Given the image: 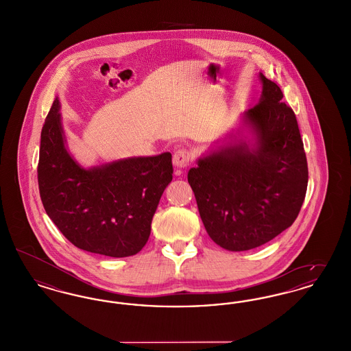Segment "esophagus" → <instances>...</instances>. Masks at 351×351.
<instances>
[{
    "instance_id": "1",
    "label": "esophagus",
    "mask_w": 351,
    "mask_h": 351,
    "mask_svg": "<svg viewBox=\"0 0 351 351\" xmlns=\"http://www.w3.org/2000/svg\"><path fill=\"white\" fill-rule=\"evenodd\" d=\"M192 159H193L192 152L188 150V149H184V147L183 149H179V150L175 151L173 158H172L173 165L179 168L188 167L189 163L192 162Z\"/></svg>"
}]
</instances>
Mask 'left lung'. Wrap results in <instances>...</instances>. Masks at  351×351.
I'll list each match as a JSON object with an SVG mask.
<instances>
[{
  "label": "left lung",
  "instance_id": "obj_1",
  "mask_svg": "<svg viewBox=\"0 0 351 351\" xmlns=\"http://www.w3.org/2000/svg\"><path fill=\"white\" fill-rule=\"evenodd\" d=\"M261 79V101L246 112L256 150L229 146L188 172L204 226L226 250H251L279 235L299 216L306 193L308 163L296 116L282 89L262 73Z\"/></svg>",
  "mask_w": 351,
  "mask_h": 351
}]
</instances>
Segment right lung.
<instances>
[{
    "label": "right lung",
    "mask_w": 351,
    "mask_h": 351,
    "mask_svg": "<svg viewBox=\"0 0 351 351\" xmlns=\"http://www.w3.org/2000/svg\"><path fill=\"white\" fill-rule=\"evenodd\" d=\"M172 173L169 152L80 167L64 147L53 100L40 133L38 185L46 213L76 247L113 258L142 250Z\"/></svg>",
    "instance_id": "obj_1"
}]
</instances>
